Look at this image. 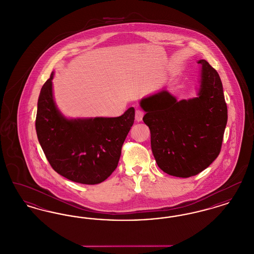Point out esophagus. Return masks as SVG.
I'll use <instances>...</instances> for the list:
<instances>
[{"label":"esophagus","instance_id":"1","mask_svg":"<svg viewBox=\"0 0 254 254\" xmlns=\"http://www.w3.org/2000/svg\"><path fill=\"white\" fill-rule=\"evenodd\" d=\"M143 117H144V112L140 109H137L135 111V120L137 122L142 121Z\"/></svg>","mask_w":254,"mask_h":254}]
</instances>
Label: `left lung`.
<instances>
[{"mask_svg": "<svg viewBox=\"0 0 254 254\" xmlns=\"http://www.w3.org/2000/svg\"><path fill=\"white\" fill-rule=\"evenodd\" d=\"M198 97L177 101L162 90L141 101L143 121L158 167L169 175L188 178L218 157L228 121V108L217 71L205 60Z\"/></svg>", "mask_w": 254, "mask_h": 254, "instance_id": "8db88e82", "label": "left lung"}]
</instances>
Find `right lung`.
I'll use <instances>...</instances> for the list:
<instances>
[{"label": "right lung", "mask_w": 254, "mask_h": 254, "mask_svg": "<svg viewBox=\"0 0 254 254\" xmlns=\"http://www.w3.org/2000/svg\"><path fill=\"white\" fill-rule=\"evenodd\" d=\"M51 73L38 100L37 136L48 161L57 173L80 184L105 181L118 166L122 146L129 132L135 110L120 117L68 120L56 108Z\"/></svg>", "instance_id": "right-lung-1"}]
</instances>
